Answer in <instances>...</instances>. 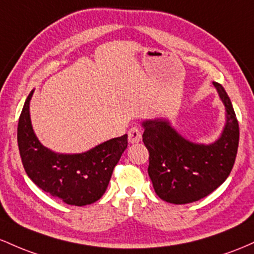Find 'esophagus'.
<instances>
[{"label":"esophagus","mask_w":254,"mask_h":254,"mask_svg":"<svg viewBox=\"0 0 254 254\" xmlns=\"http://www.w3.org/2000/svg\"><path fill=\"white\" fill-rule=\"evenodd\" d=\"M141 140V132L138 127H132L128 130V141L130 144H135Z\"/></svg>","instance_id":"obj_1"}]
</instances>
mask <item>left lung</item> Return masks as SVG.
Masks as SVG:
<instances>
[{
    "instance_id": "1",
    "label": "left lung",
    "mask_w": 254,
    "mask_h": 254,
    "mask_svg": "<svg viewBox=\"0 0 254 254\" xmlns=\"http://www.w3.org/2000/svg\"><path fill=\"white\" fill-rule=\"evenodd\" d=\"M226 107V125L215 142L195 144L179 134L164 119L142 122V141L149 150V176L156 194L172 204H189L209 195L229 176L239 146V124L232 102L212 82Z\"/></svg>"
}]
</instances>
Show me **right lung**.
I'll return each instance as SVG.
<instances>
[{"label": "right lung", "instance_id": "add662e5", "mask_svg": "<svg viewBox=\"0 0 254 254\" xmlns=\"http://www.w3.org/2000/svg\"><path fill=\"white\" fill-rule=\"evenodd\" d=\"M32 90L18 124V145L27 176L39 189L68 205L84 206L104 194L115 165L127 149V134L102 142L82 153H58L43 146L30 118Z\"/></svg>", "mask_w": 254, "mask_h": 254}]
</instances>
